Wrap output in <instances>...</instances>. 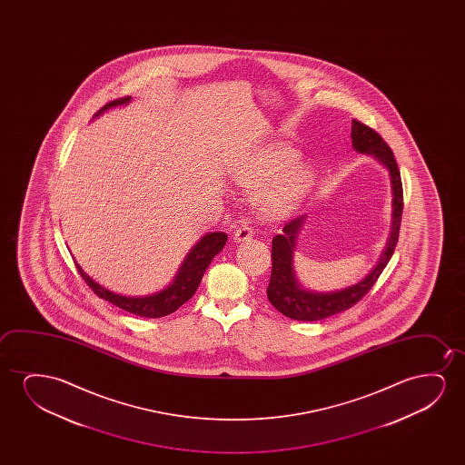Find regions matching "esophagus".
<instances>
[{
    "mask_svg": "<svg viewBox=\"0 0 465 465\" xmlns=\"http://www.w3.org/2000/svg\"><path fill=\"white\" fill-rule=\"evenodd\" d=\"M254 236V230L248 223H242L233 233V240L238 242H249Z\"/></svg>",
    "mask_w": 465,
    "mask_h": 465,
    "instance_id": "obj_1",
    "label": "esophagus"
}]
</instances>
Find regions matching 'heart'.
Returning a JSON list of instances; mask_svg holds the SVG:
<instances>
[{
  "mask_svg": "<svg viewBox=\"0 0 465 465\" xmlns=\"http://www.w3.org/2000/svg\"><path fill=\"white\" fill-rule=\"evenodd\" d=\"M300 153L289 144H276L236 173V184L255 195L262 216L281 219L292 213L312 184L310 166L299 163Z\"/></svg>",
  "mask_w": 465,
  "mask_h": 465,
  "instance_id": "b5f03b06",
  "label": "heart"
}]
</instances>
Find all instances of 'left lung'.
I'll return each mask as SVG.
<instances>
[{"instance_id": "left-lung-1", "label": "left lung", "mask_w": 465, "mask_h": 465, "mask_svg": "<svg viewBox=\"0 0 465 465\" xmlns=\"http://www.w3.org/2000/svg\"><path fill=\"white\" fill-rule=\"evenodd\" d=\"M351 140L357 153H370L380 160L389 170V178L392 184V227L388 246L382 252L376 267L361 282L333 292H312L300 286L293 273V251L299 230L305 223V216L292 219L287 223L281 235L273 238L272 246V276L267 287L270 303L287 318L295 321H321L333 314L350 310L356 305L365 293H369L382 270L388 265L394 254L401 232V213H403V189H401V172L394 159V153L388 143L376 134L373 128L362 122L352 119Z\"/></svg>"}]
</instances>
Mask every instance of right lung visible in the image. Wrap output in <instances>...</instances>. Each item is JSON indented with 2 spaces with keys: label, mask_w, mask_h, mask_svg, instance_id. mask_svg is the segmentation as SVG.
Here are the masks:
<instances>
[{
  "label": "right lung",
  "mask_w": 465,
  "mask_h": 465,
  "mask_svg": "<svg viewBox=\"0 0 465 465\" xmlns=\"http://www.w3.org/2000/svg\"><path fill=\"white\" fill-rule=\"evenodd\" d=\"M130 96H124L119 100L104 104L95 117L103 114L106 109L122 106L130 102ZM227 242V235L223 232H213L200 240V242L191 249V252L185 257L183 265L179 268L178 274L174 276L172 284L165 287L163 291L157 293H151L146 297H125L119 293L111 292L108 289L100 286L98 282L92 280L89 274L84 273L83 268L76 263L77 272L83 276V280L87 282V286L103 300H108L109 303L119 306L125 312L141 316V318H163L172 312H176L179 306L184 305L187 300H191L192 295L197 291L200 281L203 278L206 268L210 265L214 255L223 251Z\"/></svg>",
  "instance_id": "right-lung-1"
}]
</instances>
